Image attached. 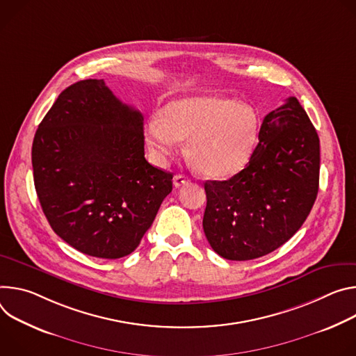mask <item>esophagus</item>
<instances>
[{
    "label": "esophagus",
    "instance_id": "34e87169",
    "mask_svg": "<svg viewBox=\"0 0 356 356\" xmlns=\"http://www.w3.org/2000/svg\"><path fill=\"white\" fill-rule=\"evenodd\" d=\"M189 182V178L186 175H182V174H178L174 177V186L175 188H179L182 185H186Z\"/></svg>",
    "mask_w": 356,
    "mask_h": 356
}]
</instances>
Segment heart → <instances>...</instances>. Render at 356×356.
Segmentation results:
<instances>
[{
	"label": "heart",
	"mask_w": 356,
	"mask_h": 356,
	"mask_svg": "<svg viewBox=\"0 0 356 356\" xmlns=\"http://www.w3.org/2000/svg\"><path fill=\"white\" fill-rule=\"evenodd\" d=\"M147 145L165 164L186 140V152L209 178H227L250 160L259 137V117L246 104L215 95L188 96L167 103L145 126Z\"/></svg>",
	"instance_id": "1"
}]
</instances>
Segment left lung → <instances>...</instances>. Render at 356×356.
Wrapping results in <instances>:
<instances>
[{"mask_svg":"<svg viewBox=\"0 0 356 356\" xmlns=\"http://www.w3.org/2000/svg\"><path fill=\"white\" fill-rule=\"evenodd\" d=\"M320 138L296 97L270 111L241 172L207 181L204 232L227 260H252L284 245L317 200Z\"/></svg>","mask_w":356,"mask_h":356,"instance_id":"1","label":"left lung"}]
</instances>
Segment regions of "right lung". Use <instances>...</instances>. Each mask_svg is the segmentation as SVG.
<instances>
[{
    "instance_id": "obj_1",
    "label": "right lung",
    "mask_w": 356,
    "mask_h": 356,
    "mask_svg": "<svg viewBox=\"0 0 356 356\" xmlns=\"http://www.w3.org/2000/svg\"><path fill=\"white\" fill-rule=\"evenodd\" d=\"M143 122L103 79H88L65 89L39 124L32 143L38 200L76 250L130 254L172 191V174L145 160Z\"/></svg>"
}]
</instances>
